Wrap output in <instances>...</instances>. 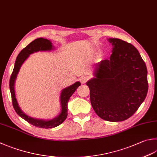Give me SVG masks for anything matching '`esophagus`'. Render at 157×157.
Masks as SVG:
<instances>
[{
	"label": "esophagus",
	"mask_w": 157,
	"mask_h": 157,
	"mask_svg": "<svg viewBox=\"0 0 157 157\" xmlns=\"http://www.w3.org/2000/svg\"><path fill=\"white\" fill-rule=\"evenodd\" d=\"M88 80H89V77L87 76H82V77L80 78V81H81V82L82 84L86 83V82L88 81Z\"/></svg>",
	"instance_id": "obj_1"
}]
</instances>
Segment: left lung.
<instances>
[{
  "label": "left lung",
  "mask_w": 157,
  "mask_h": 157,
  "mask_svg": "<svg viewBox=\"0 0 157 157\" xmlns=\"http://www.w3.org/2000/svg\"><path fill=\"white\" fill-rule=\"evenodd\" d=\"M109 40L113 45L111 57L98 63L95 78L87 85L96 113L109 122H121L131 117L146 98L147 72L134 46L117 38Z\"/></svg>",
  "instance_id": "1"
}]
</instances>
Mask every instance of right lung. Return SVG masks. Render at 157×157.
Listing matches in <instances>:
<instances>
[{"label": "right lung", "instance_id": "add662e5", "mask_svg": "<svg viewBox=\"0 0 157 157\" xmlns=\"http://www.w3.org/2000/svg\"><path fill=\"white\" fill-rule=\"evenodd\" d=\"M52 49V43L51 42V41L48 40L44 39V38H37V39L33 41V42L29 44V45L26 46L25 48H23L22 51H20L18 55H17L16 62H15L13 70L12 72V74H11L10 80V89L11 91V100H12V105L17 114L20 115L21 117H22L24 120L26 121V122L30 123L31 124L42 128H54V127L60 125L61 123H63L64 122L65 120L66 119L67 115V103H68L71 96L74 94L76 89L81 85V83H80L79 82H76L75 84L71 85V86L62 90V92L60 96L61 104V112L57 117H55L51 120L46 121L42 120L34 119V118L29 117L25 113H23L21 109L19 107L18 104H17L16 98V94H15L14 83L20 67H21L22 64L24 63V61L29 57V55H31L35 52L42 51H51Z\"/></svg>", "mask_w": 157, "mask_h": 157}]
</instances>
